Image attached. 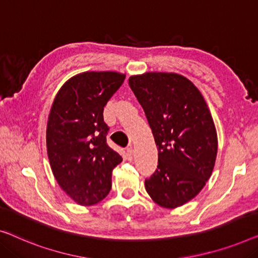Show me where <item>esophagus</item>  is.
I'll return each mask as SVG.
<instances>
[{
    "instance_id": "obj_1",
    "label": "esophagus",
    "mask_w": 258,
    "mask_h": 258,
    "mask_svg": "<svg viewBox=\"0 0 258 258\" xmlns=\"http://www.w3.org/2000/svg\"><path fill=\"white\" fill-rule=\"evenodd\" d=\"M126 155H128V159L133 160V156H134V149L133 147H129L126 149Z\"/></svg>"
}]
</instances>
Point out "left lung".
Segmentation results:
<instances>
[{"instance_id":"left-lung-1","label":"left lung","mask_w":258,"mask_h":258,"mask_svg":"<svg viewBox=\"0 0 258 258\" xmlns=\"http://www.w3.org/2000/svg\"><path fill=\"white\" fill-rule=\"evenodd\" d=\"M158 150V166L145 189L160 207H180L211 178L218 135L210 108L191 80L178 73L147 72L129 78Z\"/></svg>"}]
</instances>
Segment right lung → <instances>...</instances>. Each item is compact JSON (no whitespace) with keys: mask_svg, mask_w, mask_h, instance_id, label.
Returning <instances> with one entry per match:
<instances>
[{"mask_svg":"<svg viewBox=\"0 0 258 258\" xmlns=\"http://www.w3.org/2000/svg\"><path fill=\"white\" fill-rule=\"evenodd\" d=\"M125 74L87 71L70 78L51 106L46 149L52 173L80 206L102 201L111 188V172L122 157L106 143L103 108Z\"/></svg>","mask_w":258,"mask_h":258,"instance_id":"add662e5","label":"right lung"}]
</instances>
